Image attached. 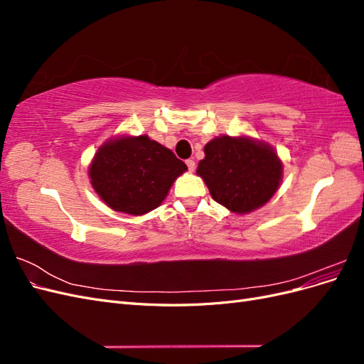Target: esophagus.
<instances>
[{
    "instance_id": "1",
    "label": "esophagus",
    "mask_w": 364,
    "mask_h": 364,
    "mask_svg": "<svg viewBox=\"0 0 364 364\" xmlns=\"http://www.w3.org/2000/svg\"><path fill=\"white\" fill-rule=\"evenodd\" d=\"M186 167H188L190 171H194V170H196V162H194V159H188V161H186Z\"/></svg>"
}]
</instances>
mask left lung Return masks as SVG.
<instances>
[{"label":"left lung","mask_w":364,"mask_h":364,"mask_svg":"<svg viewBox=\"0 0 364 364\" xmlns=\"http://www.w3.org/2000/svg\"><path fill=\"white\" fill-rule=\"evenodd\" d=\"M197 174L213 199L230 213L249 214L266 205L282 181V161L267 142L246 135L215 136L205 146Z\"/></svg>","instance_id":"1"}]
</instances>
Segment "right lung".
Returning a JSON list of instances; mask_svg holds the SVG:
<instances>
[{
  "label": "right lung",
  "instance_id": "obj_1",
  "mask_svg": "<svg viewBox=\"0 0 364 364\" xmlns=\"http://www.w3.org/2000/svg\"><path fill=\"white\" fill-rule=\"evenodd\" d=\"M186 165L149 135H119L98 147L87 176L98 197L117 213L144 215L167 197Z\"/></svg>",
  "mask_w": 364,
  "mask_h": 364
}]
</instances>
